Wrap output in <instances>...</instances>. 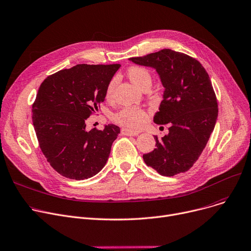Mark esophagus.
I'll return each mask as SVG.
<instances>
[{
  "mask_svg": "<svg viewBox=\"0 0 251 251\" xmlns=\"http://www.w3.org/2000/svg\"><path fill=\"white\" fill-rule=\"evenodd\" d=\"M140 130H131L128 128H123L122 129V134L125 136H138L140 134Z\"/></svg>",
  "mask_w": 251,
  "mask_h": 251,
  "instance_id": "esophagus-1",
  "label": "esophagus"
}]
</instances>
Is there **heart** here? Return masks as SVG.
<instances>
[{"label":"heart","mask_w":251,"mask_h":251,"mask_svg":"<svg viewBox=\"0 0 251 251\" xmlns=\"http://www.w3.org/2000/svg\"><path fill=\"white\" fill-rule=\"evenodd\" d=\"M127 75H128V78L131 80V82L134 83L137 87H139L140 89L144 85L152 83V77H151L150 72L143 67H131L127 71ZM115 84H116L115 79L110 80V82L108 83L105 90V97L107 99L112 98ZM113 120L117 124L125 126L126 127L136 128V127H140L145 124L146 113L143 109L139 107L127 106V107L122 108L119 112L115 113L113 115Z\"/></svg>","instance_id":"1"}]
</instances>
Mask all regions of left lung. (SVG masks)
Listing matches in <instances>:
<instances>
[{
  "label": "left lung",
  "instance_id": "8db88e82",
  "mask_svg": "<svg viewBox=\"0 0 251 251\" xmlns=\"http://www.w3.org/2000/svg\"><path fill=\"white\" fill-rule=\"evenodd\" d=\"M129 61L156 70L163 100L154 123L170 125L156 149L144 154L145 163L162 176H173L193 167L207 145L218 117V103L207 71L191 56L162 50Z\"/></svg>",
  "mask_w": 251,
  "mask_h": 251
}]
</instances>
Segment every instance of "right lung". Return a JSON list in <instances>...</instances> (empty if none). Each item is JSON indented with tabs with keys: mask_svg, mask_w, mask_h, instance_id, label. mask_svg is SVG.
I'll return each instance as SVG.
<instances>
[{
	"mask_svg": "<svg viewBox=\"0 0 251 251\" xmlns=\"http://www.w3.org/2000/svg\"><path fill=\"white\" fill-rule=\"evenodd\" d=\"M120 67L81 64L52 74L39 87L32 105L36 137L50 166L67 178H90L106 164L121 129L108 125L88 131L86 121L105 100Z\"/></svg>",
	"mask_w": 251,
	"mask_h": 251,
	"instance_id": "obj_1",
	"label": "right lung"
}]
</instances>
